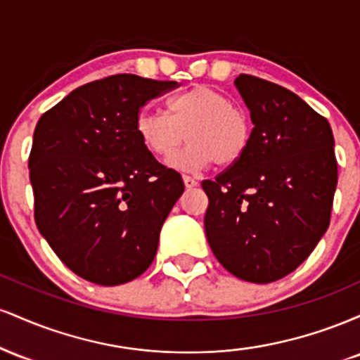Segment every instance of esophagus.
Masks as SVG:
<instances>
[{"mask_svg":"<svg viewBox=\"0 0 360 360\" xmlns=\"http://www.w3.org/2000/svg\"><path fill=\"white\" fill-rule=\"evenodd\" d=\"M183 181H184V186L188 189H191V188H194V186H198V181L194 179L193 176H188V174H184L183 176Z\"/></svg>","mask_w":360,"mask_h":360,"instance_id":"esophagus-1","label":"esophagus"}]
</instances>
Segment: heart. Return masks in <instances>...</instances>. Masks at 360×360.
Instances as JSON below:
<instances>
[{
    "label": "heart",
    "instance_id": "1",
    "mask_svg": "<svg viewBox=\"0 0 360 360\" xmlns=\"http://www.w3.org/2000/svg\"><path fill=\"white\" fill-rule=\"evenodd\" d=\"M135 128L152 154L171 157L191 140L171 164L179 169H201L217 162L233 166L245 155L252 140L249 115L220 91L196 86L167 101V113L142 110Z\"/></svg>",
    "mask_w": 360,
    "mask_h": 360
}]
</instances>
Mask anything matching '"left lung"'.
<instances>
[{
    "label": "left lung",
    "instance_id": "left-lung-1",
    "mask_svg": "<svg viewBox=\"0 0 360 360\" xmlns=\"http://www.w3.org/2000/svg\"><path fill=\"white\" fill-rule=\"evenodd\" d=\"M254 123L245 155L213 181L205 232L218 262L250 283L278 281L330 225L337 159L328 122L298 94L250 74L235 81Z\"/></svg>",
    "mask_w": 360,
    "mask_h": 360
}]
</instances>
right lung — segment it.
Wrapping results in <instances>:
<instances>
[{"label": "right lung", "mask_w": 360, "mask_h": 360, "mask_svg": "<svg viewBox=\"0 0 360 360\" xmlns=\"http://www.w3.org/2000/svg\"><path fill=\"white\" fill-rule=\"evenodd\" d=\"M177 86L115 74L74 89L37 123L28 157L37 229L89 283H128L155 257L184 183L143 146L135 122Z\"/></svg>", "instance_id": "obj_1"}]
</instances>
